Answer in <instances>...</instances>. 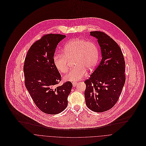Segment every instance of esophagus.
Wrapping results in <instances>:
<instances>
[{
    "instance_id": "1",
    "label": "esophagus",
    "mask_w": 146,
    "mask_h": 146,
    "mask_svg": "<svg viewBox=\"0 0 146 146\" xmlns=\"http://www.w3.org/2000/svg\"><path fill=\"white\" fill-rule=\"evenodd\" d=\"M77 84H78V82H72V85H73L74 87H75V86L77 85Z\"/></svg>"
}]
</instances>
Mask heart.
Instances as JSON below:
<instances>
[{
	"instance_id": "heart-1",
	"label": "heart",
	"mask_w": 146,
	"mask_h": 146,
	"mask_svg": "<svg viewBox=\"0 0 146 146\" xmlns=\"http://www.w3.org/2000/svg\"><path fill=\"white\" fill-rule=\"evenodd\" d=\"M64 53H56L53 56V63L56 68L62 73L68 71L69 60L74 58L75 66L64 76L66 81L75 82L83 78L86 70L93 71L96 67L100 57L99 49L93 41L82 38L68 41L63 48Z\"/></svg>"
}]
</instances>
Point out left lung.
<instances>
[{
  "mask_svg": "<svg viewBox=\"0 0 146 146\" xmlns=\"http://www.w3.org/2000/svg\"><path fill=\"white\" fill-rule=\"evenodd\" d=\"M98 40L102 59L84 81L87 106L96 112H103L117 103L125 82V60L121 49L113 39L100 31L90 32Z\"/></svg>",
  "mask_w": 146,
  "mask_h": 146,
  "instance_id": "8db88e82",
  "label": "left lung"
}]
</instances>
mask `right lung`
Wrapping results in <instances>:
<instances>
[{"instance_id":"add662e5","label":"right lung","mask_w":146,"mask_h":146,"mask_svg":"<svg viewBox=\"0 0 146 146\" xmlns=\"http://www.w3.org/2000/svg\"><path fill=\"white\" fill-rule=\"evenodd\" d=\"M66 36L47 34L29 48L24 62L25 84L33 101L42 112L56 114L67 106L72 84L68 81L57 86L61 75L53 63L56 48Z\"/></svg>"}]
</instances>
